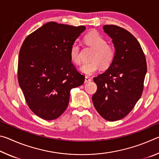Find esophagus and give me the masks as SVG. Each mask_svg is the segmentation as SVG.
<instances>
[{
	"mask_svg": "<svg viewBox=\"0 0 159 159\" xmlns=\"http://www.w3.org/2000/svg\"><path fill=\"white\" fill-rule=\"evenodd\" d=\"M91 80H92V79H90V78L88 76H86L85 77V83H88V82H90V81H91Z\"/></svg>",
	"mask_w": 159,
	"mask_h": 159,
	"instance_id": "1",
	"label": "esophagus"
}]
</instances>
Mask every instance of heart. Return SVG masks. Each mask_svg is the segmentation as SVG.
Returning <instances> with one entry per match:
<instances>
[{"label":"heart","mask_w":159,"mask_h":159,"mask_svg":"<svg viewBox=\"0 0 159 159\" xmlns=\"http://www.w3.org/2000/svg\"><path fill=\"white\" fill-rule=\"evenodd\" d=\"M86 44L95 49L90 62L83 64L80 67L81 73L85 75H92L99 69V66L107 69L111 66L115 58V50L113 47L107 45L105 38L97 32H91L84 38ZM69 56L74 63L79 64L81 59L80 55V45L75 43L69 50Z\"/></svg>","instance_id":"obj_1"}]
</instances>
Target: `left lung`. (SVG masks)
I'll return each instance as SVG.
<instances>
[{
	"label": "left lung",
	"instance_id": "left-lung-1",
	"mask_svg": "<svg viewBox=\"0 0 159 159\" xmlns=\"http://www.w3.org/2000/svg\"><path fill=\"white\" fill-rule=\"evenodd\" d=\"M112 39L115 58L103 74L93 79L98 86L94 107L102 117L116 121L126 116L141 98L147 61L140 44L130 32L116 25H104Z\"/></svg>",
	"mask_w": 159,
	"mask_h": 159
}]
</instances>
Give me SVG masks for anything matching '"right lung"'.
<instances>
[{
	"label": "right lung",
	"instance_id": "obj_1",
	"mask_svg": "<svg viewBox=\"0 0 159 159\" xmlns=\"http://www.w3.org/2000/svg\"><path fill=\"white\" fill-rule=\"evenodd\" d=\"M85 29L50 21L29 35L21 45L19 85L29 108L43 119L60 117L69 104L70 91L84 83L69 50Z\"/></svg>",
	"mask_w": 159,
	"mask_h": 159
}]
</instances>
